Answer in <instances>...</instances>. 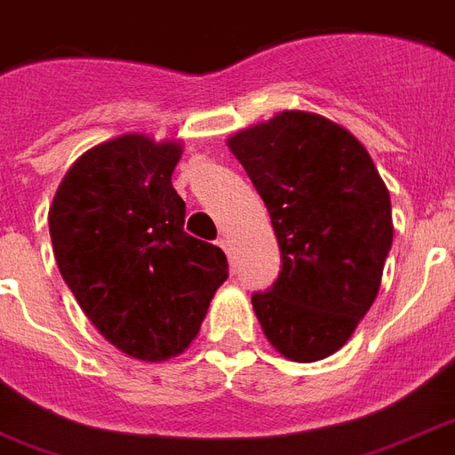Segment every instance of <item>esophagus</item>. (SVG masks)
I'll use <instances>...</instances> for the list:
<instances>
[{
	"instance_id": "esophagus-1",
	"label": "esophagus",
	"mask_w": 455,
	"mask_h": 455,
	"mask_svg": "<svg viewBox=\"0 0 455 455\" xmlns=\"http://www.w3.org/2000/svg\"><path fill=\"white\" fill-rule=\"evenodd\" d=\"M217 245H220V248L224 250V252H227V255H228V252H231V243H228L227 235H221L220 241H217Z\"/></svg>"
}]
</instances>
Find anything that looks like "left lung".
<instances>
[{
    "mask_svg": "<svg viewBox=\"0 0 455 455\" xmlns=\"http://www.w3.org/2000/svg\"><path fill=\"white\" fill-rule=\"evenodd\" d=\"M228 148L281 248L278 278L252 295L264 335L285 359H325L380 291L395 234L387 186L356 137L316 113L283 110L234 134Z\"/></svg>",
    "mask_w": 455,
    "mask_h": 455,
    "instance_id": "8db88e82",
    "label": "left lung"
}]
</instances>
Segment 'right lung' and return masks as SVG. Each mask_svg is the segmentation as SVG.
<instances>
[{
	"label": "right lung",
	"instance_id": "right-lung-1",
	"mask_svg": "<svg viewBox=\"0 0 455 455\" xmlns=\"http://www.w3.org/2000/svg\"><path fill=\"white\" fill-rule=\"evenodd\" d=\"M179 157V141L110 139L75 160L49 210L63 281L96 331L141 361L184 352L228 276L227 255L184 231Z\"/></svg>",
	"mask_w": 455,
	"mask_h": 455
}]
</instances>
